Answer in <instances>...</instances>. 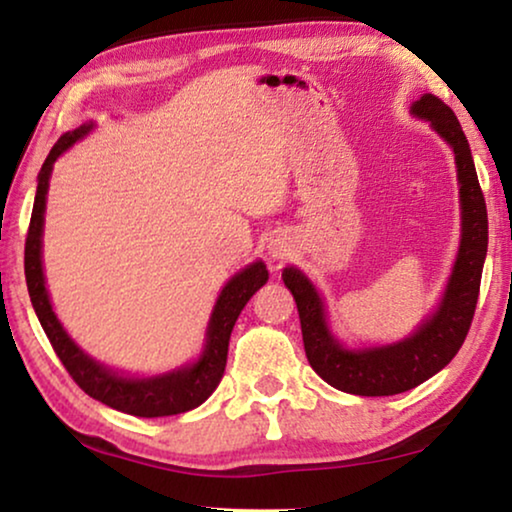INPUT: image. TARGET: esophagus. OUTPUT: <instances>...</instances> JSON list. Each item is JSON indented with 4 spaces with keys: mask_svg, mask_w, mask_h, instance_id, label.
I'll use <instances>...</instances> for the list:
<instances>
[{
    "mask_svg": "<svg viewBox=\"0 0 512 512\" xmlns=\"http://www.w3.org/2000/svg\"><path fill=\"white\" fill-rule=\"evenodd\" d=\"M270 254L275 256V258H284V256H286V249H284V247H279V244H272V247H270Z\"/></svg>",
    "mask_w": 512,
    "mask_h": 512,
    "instance_id": "34e87169",
    "label": "esophagus"
}]
</instances>
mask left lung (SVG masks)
Returning a JSON list of instances; mask_svg holds the SVG:
<instances>
[{"mask_svg": "<svg viewBox=\"0 0 512 512\" xmlns=\"http://www.w3.org/2000/svg\"><path fill=\"white\" fill-rule=\"evenodd\" d=\"M410 111L431 123V128L452 146L457 160L461 244L436 314L403 342L354 352L342 347L328 331L324 303L310 279L296 268H286L282 275L298 305L305 354L314 373L331 387L356 396L403 394L443 370L464 345L478 305L482 265L487 256V205L475 174L471 146L454 111L440 97L426 93Z\"/></svg>", "mask_w": 512, "mask_h": 512, "instance_id": "left-lung-1", "label": "left lung"}]
</instances>
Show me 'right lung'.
<instances>
[{
    "mask_svg": "<svg viewBox=\"0 0 512 512\" xmlns=\"http://www.w3.org/2000/svg\"><path fill=\"white\" fill-rule=\"evenodd\" d=\"M90 125H81L74 132L62 135L55 146L48 153L39 172L37 195H34L32 219L30 230H27L25 240V279L27 291H30V300L34 312H37L39 324L44 333L51 340V345L72 375V380L109 408L128 412L135 417H167V415H181L198 408L212 396V391L219 387L223 370H226L228 359V342L230 333L237 317H240L242 307L249 303V298L268 282V270L261 261L251 263L242 272L230 279L223 286L219 300H216L212 319H209L207 328V345L205 352L193 366H186L174 373L158 375V377H123L114 373V370L100 366V363L83 354L74 340L65 333V328L55 317L51 300H48V291L44 284V268H41V233H44V212H46V193H48V179H51L53 163L62 156L69 146L79 142L83 135H88Z\"/></svg>",
    "mask_w": 512,
    "mask_h": 512,
    "instance_id": "right-lung-1",
    "label": "right lung"
}]
</instances>
